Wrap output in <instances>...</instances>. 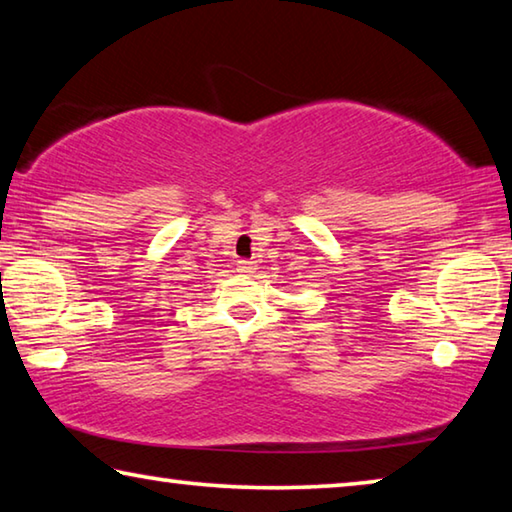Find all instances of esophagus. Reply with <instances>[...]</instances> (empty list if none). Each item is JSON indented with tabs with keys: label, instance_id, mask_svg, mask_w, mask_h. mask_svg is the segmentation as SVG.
I'll list each match as a JSON object with an SVG mask.
<instances>
[{
	"label": "esophagus",
	"instance_id": "obj_1",
	"mask_svg": "<svg viewBox=\"0 0 512 512\" xmlns=\"http://www.w3.org/2000/svg\"><path fill=\"white\" fill-rule=\"evenodd\" d=\"M237 271H241V273H253V271H255V262H250V259H239V262H237Z\"/></svg>",
	"mask_w": 512,
	"mask_h": 512
}]
</instances>
